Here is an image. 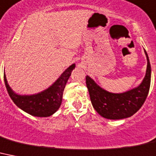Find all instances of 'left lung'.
<instances>
[{
  "label": "left lung",
  "mask_w": 156,
  "mask_h": 156,
  "mask_svg": "<svg viewBox=\"0 0 156 156\" xmlns=\"http://www.w3.org/2000/svg\"><path fill=\"white\" fill-rule=\"evenodd\" d=\"M147 61L145 77L138 87L123 93H111L98 86L93 78L87 75L86 82L91 103L102 117L107 119H122L137 112L147 97L151 85V69L149 58L144 50Z\"/></svg>",
  "instance_id": "1"
}]
</instances>
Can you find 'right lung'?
Listing matches in <instances>:
<instances>
[{"label": "right lung", "instance_id": "obj_1", "mask_svg": "<svg viewBox=\"0 0 156 156\" xmlns=\"http://www.w3.org/2000/svg\"><path fill=\"white\" fill-rule=\"evenodd\" d=\"M75 64L69 66L47 89L34 94H18L9 87L5 74L4 80L10 98L20 109L36 117H49L54 115L62 102L63 91Z\"/></svg>", "mask_w": 156, "mask_h": 156}]
</instances>
